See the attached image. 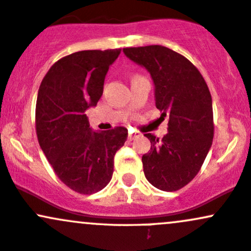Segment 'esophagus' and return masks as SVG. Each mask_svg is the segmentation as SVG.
<instances>
[{"label": "esophagus", "instance_id": "esophagus-1", "mask_svg": "<svg viewBox=\"0 0 251 251\" xmlns=\"http://www.w3.org/2000/svg\"><path fill=\"white\" fill-rule=\"evenodd\" d=\"M135 137H136V134H135V133H129V135H128V139L130 140V141H131V140H134V139H135Z\"/></svg>", "mask_w": 251, "mask_h": 251}]
</instances>
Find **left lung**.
Instances as JSON below:
<instances>
[{
  "label": "left lung",
  "instance_id": "1",
  "mask_svg": "<svg viewBox=\"0 0 251 251\" xmlns=\"http://www.w3.org/2000/svg\"><path fill=\"white\" fill-rule=\"evenodd\" d=\"M128 58L150 72L155 106L169 116L163 139L145 134L151 151L142 155L148 182L164 191L187 185L200 171L214 136L212 97L199 69L176 51L161 45L126 48Z\"/></svg>",
  "mask_w": 251,
  "mask_h": 251
}]
</instances>
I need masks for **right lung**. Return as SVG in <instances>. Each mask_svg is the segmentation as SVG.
<instances>
[{
    "instance_id": "right-lung-1",
    "label": "right lung",
    "mask_w": 251,
    "mask_h": 251,
    "mask_svg": "<svg viewBox=\"0 0 251 251\" xmlns=\"http://www.w3.org/2000/svg\"><path fill=\"white\" fill-rule=\"evenodd\" d=\"M121 49L83 50L64 56L47 73L36 104L40 148L67 187L80 194L101 190L111 180L114 157L128 130L93 131L85 111L103 94L109 67Z\"/></svg>"
}]
</instances>
